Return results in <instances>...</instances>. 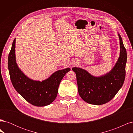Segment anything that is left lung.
I'll return each mask as SVG.
<instances>
[{"instance_id": "1", "label": "left lung", "mask_w": 133, "mask_h": 133, "mask_svg": "<svg viewBox=\"0 0 133 133\" xmlns=\"http://www.w3.org/2000/svg\"><path fill=\"white\" fill-rule=\"evenodd\" d=\"M120 40V56L114 67L105 74L95 77L79 68H72L76 76L78 92L80 97L88 103L102 105L113 98L123 85L125 78L127 50L121 36Z\"/></svg>"}]
</instances>
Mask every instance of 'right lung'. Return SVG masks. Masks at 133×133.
Wrapping results in <instances>:
<instances>
[{"instance_id":"add662e5","label":"right lung","mask_w":133,"mask_h":133,"mask_svg":"<svg viewBox=\"0 0 133 133\" xmlns=\"http://www.w3.org/2000/svg\"><path fill=\"white\" fill-rule=\"evenodd\" d=\"M15 39L8 56V69L12 84L22 97L32 105L44 107L49 105L57 97L58 88L62 79L70 68L55 72L50 77L42 82L35 81L23 73L16 63Z\"/></svg>"}]
</instances>
